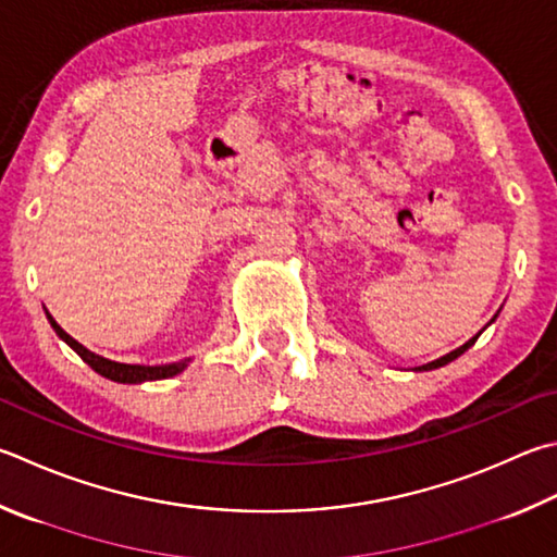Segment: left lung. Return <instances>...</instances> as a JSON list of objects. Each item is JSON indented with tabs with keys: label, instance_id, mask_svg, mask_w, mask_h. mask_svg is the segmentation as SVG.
Returning <instances> with one entry per match:
<instances>
[{
	"label": "left lung",
	"instance_id": "obj_1",
	"mask_svg": "<svg viewBox=\"0 0 557 557\" xmlns=\"http://www.w3.org/2000/svg\"><path fill=\"white\" fill-rule=\"evenodd\" d=\"M478 336H480V333H478ZM478 336H474V338H470L468 343H465V346H460V348H455L453 352H448V356H443V358H438V360H433V362H429V366H421V368H417V372H421V370H436V368H443V366H448V362H450V360H455V358H458V356H462V352H465V350H468V348L472 346V343H474V341H478Z\"/></svg>",
	"mask_w": 557,
	"mask_h": 557
}]
</instances>
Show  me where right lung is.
Listing matches in <instances>:
<instances>
[{
    "label": "right lung",
    "mask_w": 557,
    "mask_h": 557,
    "mask_svg": "<svg viewBox=\"0 0 557 557\" xmlns=\"http://www.w3.org/2000/svg\"><path fill=\"white\" fill-rule=\"evenodd\" d=\"M48 321L53 331L58 333L60 338H63L70 348H73L79 358H83L89 368L99 375L107 377V380H114V382H124V384H138V382H146V380H165V377H173L177 372H182L187 368V360L182 362H170V366H156V368H148V366H126V362H114V360H107L102 356H95L92 350H87L85 346H79L75 338H70L67 333L58 326L55 319L48 313Z\"/></svg>",
    "instance_id": "obj_1"
}]
</instances>
